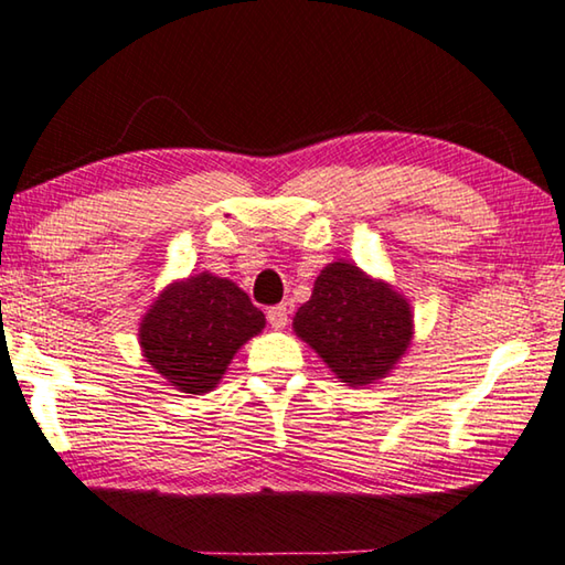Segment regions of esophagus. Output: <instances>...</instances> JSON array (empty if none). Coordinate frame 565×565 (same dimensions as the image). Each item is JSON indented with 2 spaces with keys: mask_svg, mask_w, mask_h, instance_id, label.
Instances as JSON below:
<instances>
[{
  "mask_svg": "<svg viewBox=\"0 0 565 565\" xmlns=\"http://www.w3.org/2000/svg\"><path fill=\"white\" fill-rule=\"evenodd\" d=\"M267 322H270L275 330H282L288 326V308H285V305H275V308L267 310Z\"/></svg>",
  "mask_w": 565,
  "mask_h": 565,
  "instance_id": "1",
  "label": "esophagus"
}]
</instances>
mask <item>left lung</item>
<instances>
[{
    "label": "left lung",
    "mask_w": 565,
    "mask_h": 565,
    "mask_svg": "<svg viewBox=\"0 0 565 565\" xmlns=\"http://www.w3.org/2000/svg\"><path fill=\"white\" fill-rule=\"evenodd\" d=\"M292 330L340 383L363 387L387 377L411 348L413 310L391 282L338 260L320 270Z\"/></svg>",
    "instance_id": "left-lung-1"
}]
</instances>
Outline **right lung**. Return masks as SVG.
<instances>
[{"mask_svg":"<svg viewBox=\"0 0 565 565\" xmlns=\"http://www.w3.org/2000/svg\"><path fill=\"white\" fill-rule=\"evenodd\" d=\"M263 328V310L245 290L202 270L157 295L137 335L147 363L174 391L202 395L215 391L237 350Z\"/></svg>","mask_w":565,"mask_h":565,"instance_id":"1","label":"right lung"}]
</instances>
